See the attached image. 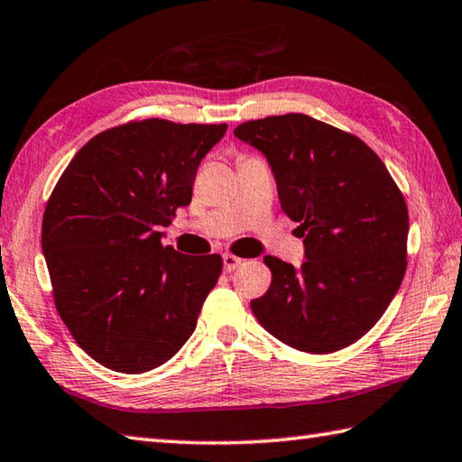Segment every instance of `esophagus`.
<instances>
[{
  "instance_id": "34e87169",
  "label": "esophagus",
  "mask_w": 462,
  "mask_h": 462,
  "mask_svg": "<svg viewBox=\"0 0 462 462\" xmlns=\"http://www.w3.org/2000/svg\"><path fill=\"white\" fill-rule=\"evenodd\" d=\"M222 260H224V270H226V273H232V270H236L244 262L242 258L230 254V252H226V254H222Z\"/></svg>"
}]
</instances>
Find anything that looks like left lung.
Here are the masks:
<instances>
[{"label":"left lung","instance_id":"8db88e82","mask_svg":"<svg viewBox=\"0 0 462 462\" xmlns=\"http://www.w3.org/2000/svg\"><path fill=\"white\" fill-rule=\"evenodd\" d=\"M234 135L264 153L280 206L304 236L300 270L264 258L273 282L252 312L274 338L312 355L363 338L406 270L409 210L383 160L306 114L244 122Z\"/></svg>","mask_w":462,"mask_h":462}]
</instances>
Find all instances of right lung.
I'll return each mask as SVG.
<instances>
[{"mask_svg": "<svg viewBox=\"0 0 462 462\" xmlns=\"http://www.w3.org/2000/svg\"><path fill=\"white\" fill-rule=\"evenodd\" d=\"M226 124L128 122L94 135L63 170L42 222L53 302L78 345L116 373L164 365L192 337L222 256L162 246L192 200Z\"/></svg>", "mask_w": 462, "mask_h": 462, "instance_id": "obj_1", "label": "right lung"}]
</instances>
